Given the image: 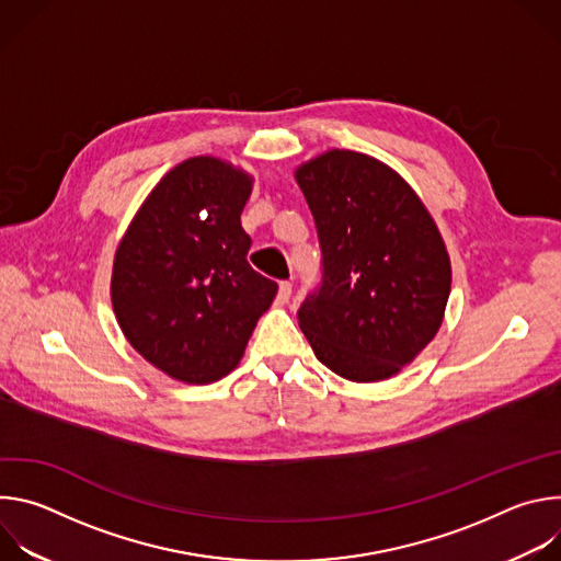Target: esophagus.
<instances>
[{"label": "esophagus", "instance_id": "1", "mask_svg": "<svg viewBox=\"0 0 561 561\" xmlns=\"http://www.w3.org/2000/svg\"><path fill=\"white\" fill-rule=\"evenodd\" d=\"M290 295H293L290 282H282V284H279V290H277V304H279V306H286V304L290 301Z\"/></svg>", "mask_w": 561, "mask_h": 561}]
</instances>
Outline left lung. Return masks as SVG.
Wrapping results in <instances>:
<instances>
[{"mask_svg": "<svg viewBox=\"0 0 561 561\" xmlns=\"http://www.w3.org/2000/svg\"><path fill=\"white\" fill-rule=\"evenodd\" d=\"M324 279L297 317L317 359L344 379L397 375L437 335L450 295L444 237L413 186L379 159L333 148L295 169Z\"/></svg>", "mask_w": 561, "mask_h": 561, "instance_id": "left-lung-1", "label": "left lung"}]
</instances>
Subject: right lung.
Wrapping results in <instances>:
<instances>
[{"instance_id": "obj_1", "label": "right lung", "mask_w": 561, "mask_h": 561, "mask_svg": "<svg viewBox=\"0 0 561 561\" xmlns=\"http://www.w3.org/2000/svg\"><path fill=\"white\" fill-rule=\"evenodd\" d=\"M253 175L197 154L148 193L119 239L111 301L128 344L184 383L226 377L244 357L277 284L247 262Z\"/></svg>"}]
</instances>
